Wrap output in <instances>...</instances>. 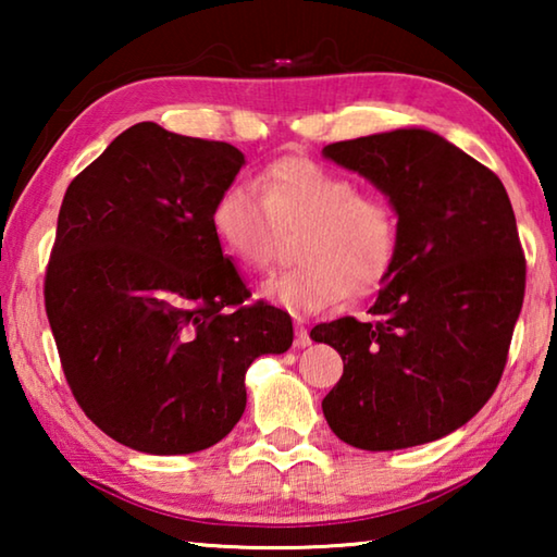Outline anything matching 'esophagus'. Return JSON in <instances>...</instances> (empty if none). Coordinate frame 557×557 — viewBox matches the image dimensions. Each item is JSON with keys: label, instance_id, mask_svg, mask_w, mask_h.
Wrapping results in <instances>:
<instances>
[{"label": "esophagus", "instance_id": "1", "mask_svg": "<svg viewBox=\"0 0 557 557\" xmlns=\"http://www.w3.org/2000/svg\"><path fill=\"white\" fill-rule=\"evenodd\" d=\"M309 344H312V338H309V332L305 329V324L297 322V324H295V346H297V348H305V346H309Z\"/></svg>", "mask_w": 557, "mask_h": 557}]
</instances>
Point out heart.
<instances>
[{
    "label": "heart",
    "instance_id": "1",
    "mask_svg": "<svg viewBox=\"0 0 557 557\" xmlns=\"http://www.w3.org/2000/svg\"><path fill=\"white\" fill-rule=\"evenodd\" d=\"M211 231L248 272L270 265L285 231H301L295 243L301 265L260 285L262 299L297 317L322 312L348 289H371L391 268L398 240L388 206L363 196L351 176L299 157L270 164L258 184L235 178L223 186L211 206Z\"/></svg>",
    "mask_w": 557,
    "mask_h": 557
}]
</instances>
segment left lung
<instances>
[{
    "label": "left lung",
    "instance_id": "left-lung-1",
    "mask_svg": "<svg viewBox=\"0 0 557 557\" xmlns=\"http://www.w3.org/2000/svg\"><path fill=\"white\" fill-rule=\"evenodd\" d=\"M326 159L388 196L398 215L391 268L369 314L312 329L344 375L322 400L346 445L391 451L459 430L502 381L525 292L508 194L492 169L430 129L326 145Z\"/></svg>",
    "mask_w": 557,
    "mask_h": 557
}]
</instances>
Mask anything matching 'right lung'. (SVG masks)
<instances>
[{
	"mask_svg": "<svg viewBox=\"0 0 557 557\" xmlns=\"http://www.w3.org/2000/svg\"><path fill=\"white\" fill-rule=\"evenodd\" d=\"M240 149L139 122L65 188L46 314L83 412L120 445L191 455L245 410V371L292 346L211 231Z\"/></svg>",
	"mask_w": 557,
	"mask_h": 557,
	"instance_id": "obj_1",
	"label": "right lung"
}]
</instances>
